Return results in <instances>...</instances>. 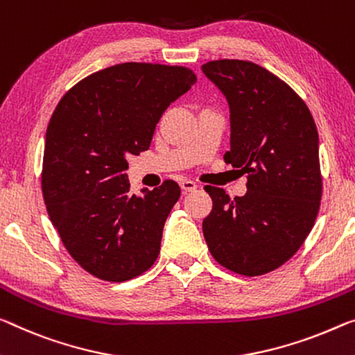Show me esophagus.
Masks as SVG:
<instances>
[{"label":"esophagus","instance_id":"1","mask_svg":"<svg viewBox=\"0 0 355 355\" xmlns=\"http://www.w3.org/2000/svg\"><path fill=\"white\" fill-rule=\"evenodd\" d=\"M181 190H182V193H189V192H193V190L198 187V185H196L193 181H189V179H184V181H181Z\"/></svg>","mask_w":355,"mask_h":355}]
</instances>
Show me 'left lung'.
<instances>
[{
    "label": "left lung",
    "mask_w": 355,
    "mask_h": 355,
    "mask_svg": "<svg viewBox=\"0 0 355 355\" xmlns=\"http://www.w3.org/2000/svg\"><path fill=\"white\" fill-rule=\"evenodd\" d=\"M230 107V150L223 159L248 173V192L232 200L206 185L203 220L209 252L227 270L260 276L297 252L322 196L319 136L308 106L284 80L244 60L201 67Z\"/></svg>",
    "instance_id": "8db88e82"
}]
</instances>
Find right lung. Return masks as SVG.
Returning a JSON list of instances; mask_svg holds the SVG:
<instances>
[{
	"label": "right lung",
	"instance_id": "obj_1",
	"mask_svg": "<svg viewBox=\"0 0 355 355\" xmlns=\"http://www.w3.org/2000/svg\"><path fill=\"white\" fill-rule=\"evenodd\" d=\"M195 83L184 67L114 64L76 84L53 111L42 196L69 255L95 277L133 279L159 257L181 189L165 181L130 193L127 155L149 149L162 114Z\"/></svg>",
	"mask_w": 355,
	"mask_h": 355
}]
</instances>
